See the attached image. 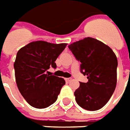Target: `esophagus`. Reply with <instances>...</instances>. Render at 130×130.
Wrapping results in <instances>:
<instances>
[{
	"label": "esophagus",
	"instance_id": "esophagus-1",
	"mask_svg": "<svg viewBox=\"0 0 130 130\" xmlns=\"http://www.w3.org/2000/svg\"><path fill=\"white\" fill-rule=\"evenodd\" d=\"M65 80L67 82H70L71 80V78H65Z\"/></svg>",
	"mask_w": 130,
	"mask_h": 130
}]
</instances>
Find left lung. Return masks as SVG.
<instances>
[{
	"label": "left lung",
	"mask_w": 130,
	"mask_h": 130,
	"mask_svg": "<svg viewBox=\"0 0 130 130\" xmlns=\"http://www.w3.org/2000/svg\"><path fill=\"white\" fill-rule=\"evenodd\" d=\"M80 62V71L87 76V83L80 82L74 92L77 104L95 111L106 104L117 85L118 59L112 49L101 41L86 37L69 45Z\"/></svg>",
	"instance_id": "1"
}]
</instances>
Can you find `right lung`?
Wrapping results in <instances>:
<instances>
[{"instance_id":"right-lung-1","label":"right lung","mask_w":130,"mask_h":130,"mask_svg":"<svg viewBox=\"0 0 130 130\" xmlns=\"http://www.w3.org/2000/svg\"><path fill=\"white\" fill-rule=\"evenodd\" d=\"M67 45L39 40L29 43L18 52L14 62L16 84L31 106L45 108L57 100L66 82L63 78L50 76L46 70L51 67L56 68L55 61Z\"/></svg>"}]
</instances>
